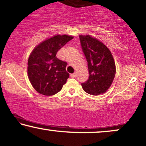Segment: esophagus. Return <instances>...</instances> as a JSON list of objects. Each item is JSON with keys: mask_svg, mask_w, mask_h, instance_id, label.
<instances>
[{"mask_svg": "<svg viewBox=\"0 0 146 146\" xmlns=\"http://www.w3.org/2000/svg\"><path fill=\"white\" fill-rule=\"evenodd\" d=\"M70 77H73H73H76V74H75V73H73V74H71V75H70Z\"/></svg>", "mask_w": 146, "mask_h": 146, "instance_id": "obj_1", "label": "esophagus"}]
</instances>
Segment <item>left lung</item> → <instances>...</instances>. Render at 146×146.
Here are the masks:
<instances>
[{"label": "left lung", "mask_w": 146, "mask_h": 146, "mask_svg": "<svg viewBox=\"0 0 146 146\" xmlns=\"http://www.w3.org/2000/svg\"><path fill=\"white\" fill-rule=\"evenodd\" d=\"M79 40L89 71V78L82 84L83 89L94 96L104 94L115 76V63L111 52L104 44L88 35H80Z\"/></svg>", "instance_id": "8db88e82"}]
</instances>
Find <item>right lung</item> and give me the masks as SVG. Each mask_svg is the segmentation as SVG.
<instances>
[{"instance_id": "add662e5", "label": "right lung", "mask_w": 146, "mask_h": 146, "mask_svg": "<svg viewBox=\"0 0 146 146\" xmlns=\"http://www.w3.org/2000/svg\"><path fill=\"white\" fill-rule=\"evenodd\" d=\"M73 38L67 35H56L37 46L31 53L27 74L32 86L41 94H56L69 78L67 62L59 60L56 55Z\"/></svg>"}]
</instances>
